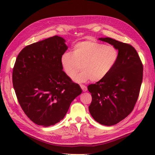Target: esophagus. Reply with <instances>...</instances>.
I'll list each match as a JSON object with an SVG mask.
<instances>
[{"label":"esophagus","mask_w":155,"mask_h":155,"mask_svg":"<svg viewBox=\"0 0 155 155\" xmlns=\"http://www.w3.org/2000/svg\"><path fill=\"white\" fill-rule=\"evenodd\" d=\"M80 86H81V88L82 90V91H83V92L87 91V87H86V86L85 85H84V84H81Z\"/></svg>","instance_id":"1"}]
</instances>
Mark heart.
<instances>
[{
  "instance_id": "1",
  "label": "heart",
  "mask_w": 155,
  "mask_h": 155,
  "mask_svg": "<svg viewBox=\"0 0 155 155\" xmlns=\"http://www.w3.org/2000/svg\"><path fill=\"white\" fill-rule=\"evenodd\" d=\"M117 50L113 46L106 45L94 40L77 43L73 53L67 51L61 57V67L68 77L78 83L91 81L97 82L105 78L114 69L118 60Z\"/></svg>"
}]
</instances>
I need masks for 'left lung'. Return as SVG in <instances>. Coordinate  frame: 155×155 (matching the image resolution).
<instances>
[{
  "instance_id": "obj_1",
  "label": "left lung",
  "mask_w": 155,
  "mask_h": 155,
  "mask_svg": "<svg viewBox=\"0 0 155 155\" xmlns=\"http://www.w3.org/2000/svg\"><path fill=\"white\" fill-rule=\"evenodd\" d=\"M98 39L118 50L117 63L108 75L88 86L92 94L89 111L101 125L111 126L123 120L134 110L143 81V64L131 45L110 38Z\"/></svg>"
}]
</instances>
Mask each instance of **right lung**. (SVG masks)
Returning <instances> with one entry per match:
<instances>
[{"label": "right lung", "mask_w": 155, "mask_h": 155, "mask_svg": "<svg viewBox=\"0 0 155 155\" xmlns=\"http://www.w3.org/2000/svg\"><path fill=\"white\" fill-rule=\"evenodd\" d=\"M67 49L64 39L55 35L25 47L17 57L13 86L21 107L35 124L58 123L82 93L61 67V57Z\"/></svg>", "instance_id": "right-lung-1"}]
</instances>
